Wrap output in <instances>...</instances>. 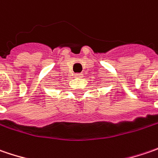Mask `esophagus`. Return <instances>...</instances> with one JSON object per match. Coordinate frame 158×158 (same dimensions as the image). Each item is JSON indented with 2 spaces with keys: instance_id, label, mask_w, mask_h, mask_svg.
Here are the masks:
<instances>
[{
  "instance_id": "34e87169",
  "label": "esophagus",
  "mask_w": 158,
  "mask_h": 158,
  "mask_svg": "<svg viewBox=\"0 0 158 158\" xmlns=\"http://www.w3.org/2000/svg\"><path fill=\"white\" fill-rule=\"evenodd\" d=\"M82 76H83L82 73H76L75 74V77H77V78H82Z\"/></svg>"
}]
</instances>
